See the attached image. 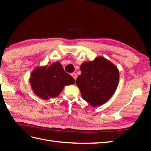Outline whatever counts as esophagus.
<instances>
[{
    "label": "esophagus",
    "instance_id": "obj_1",
    "mask_svg": "<svg viewBox=\"0 0 151 151\" xmlns=\"http://www.w3.org/2000/svg\"><path fill=\"white\" fill-rule=\"evenodd\" d=\"M71 76H73V77L74 78V79H75V80H76V77H77V75H76V73H73L71 74Z\"/></svg>",
    "mask_w": 151,
    "mask_h": 151
}]
</instances>
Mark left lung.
Segmentation results:
<instances>
[{
	"mask_svg": "<svg viewBox=\"0 0 151 151\" xmlns=\"http://www.w3.org/2000/svg\"><path fill=\"white\" fill-rule=\"evenodd\" d=\"M82 74L76 81L82 97L93 106L107 102L117 87L119 73L117 68L103 57L83 63Z\"/></svg>",
	"mask_w": 151,
	"mask_h": 151,
	"instance_id": "8db88e82",
	"label": "left lung"
}]
</instances>
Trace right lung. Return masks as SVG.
Wrapping results in <instances>:
<instances>
[{"label":"right lung","instance_id":"obj_1","mask_svg":"<svg viewBox=\"0 0 151 151\" xmlns=\"http://www.w3.org/2000/svg\"><path fill=\"white\" fill-rule=\"evenodd\" d=\"M30 84L34 92L48 100L58 96L66 85L75 82L71 76L64 70L59 62H55L48 67H39L32 73Z\"/></svg>","mask_w":151,"mask_h":151}]
</instances>
